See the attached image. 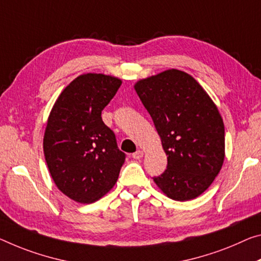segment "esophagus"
<instances>
[{"label":"esophagus","instance_id":"1","mask_svg":"<svg viewBox=\"0 0 261 261\" xmlns=\"http://www.w3.org/2000/svg\"><path fill=\"white\" fill-rule=\"evenodd\" d=\"M143 156H144V152L140 150L136 151L135 153H132V158L134 159H140V158H143Z\"/></svg>","mask_w":261,"mask_h":261}]
</instances>
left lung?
Listing matches in <instances>:
<instances>
[{
    "label": "left lung",
    "mask_w": 261,
    "mask_h": 261,
    "mask_svg": "<svg viewBox=\"0 0 261 261\" xmlns=\"http://www.w3.org/2000/svg\"><path fill=\"white\" fill-rule=\"evenodd\" d=\"M134 87L167 155V169L153 181L172 200L200 196L224 163V123L217 106L195 79L175 68Z\"/></svg>",
    "instance_id": "1"
}]
</instances>
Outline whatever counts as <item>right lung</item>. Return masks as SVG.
I'll return each mask as SVG.
<instances>
[{
    "label": "right lung",
    "instance_id": "add662e5",
    "mask_svg": "<svg viewBox=\"0 0 261 261\" xmlns=\"http://www.w3.org/2000/svg\"><path fill=\"white\" fill-rule=\"evenodd\" d=\"M121 85L113 75L81 74L49 111L43 139L48 172L58 189L79 203H93L110 192L125 161L101 117Z\"/></svg>",
    "mask_w": 261,
    "mask_h": 261
}]
</instances>
